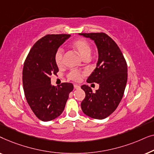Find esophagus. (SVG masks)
I'll list each match as a JSON object with an SVG mask.
<instances>
[{"instance_id":"obj_1","label":"esophagus","mask_w":154,"mask_h":154,"mask_svg":"<svg viewBox=\"0 0 154 154\" xmlns=\"http://www.w3.org/2000/svg\"><path fill=\"white\" fill-rule=\"evenodd\" d=\"M73 87H74L75 89H79V88H81V86L78 85V84H74V85H73Z\"/></svg>"}]
</instances>
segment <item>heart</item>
<instances>
[{"label":"heart","mask_w":154,"mask_h":154,"mask_svg":"<svg viewBox=\"0 0 154 154\" xmlns=\"http://www.w3.org/2000/svg\"><path fill=\"white\" fill-rule=\"evenodd\" d=\"M72 46L79 52L80 54L85 59L88 60L89 58L90 52H91V47L89 42L86 41L85 39L79 38L75 39L72 42ZM54 62L58 67L62 66L64 64V52L63 50L60 48L57 50L54 53ZM67 77L69 79L73 81H79L81 79V73L80 71L75 70H71L69 71L67 74Z\"/></svg>","instance_id":"b5f03b06"}]
</instances>
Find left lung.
<instances>
[{
  "label": "left lung",
  "mask_w": 154,
  "mask_h": 154,
  "mask_svg": "<svg viewBox=\"0 0 154 154\" xmlns=\"http://www.w3.org/2000/svg\"><path fill=\"white\" fill-rule=\"evenodd\" d=\"M80 34L93 40L97 47V67L87 82L100 84L95 92L88 85L81 86L85 92L81 102L82 111L93 119H106L116 109L123 98L128 80L127 63L116 42L105 33Z\"/></svg>",
  "instance_id": "1"
}]
</instances>
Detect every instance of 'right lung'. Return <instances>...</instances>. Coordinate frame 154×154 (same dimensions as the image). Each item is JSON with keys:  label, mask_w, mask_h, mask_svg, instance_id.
Listing matches in <instances>:
<instances>
[{"label": "right lung", "mask_w": 154, "mask_h": 154, "mask_svg": "<svg viewBox=\"0 0 154 154\" xmlns=\"http://www.w3.org/2000/svg\"><path fill=\"white\" fill-rule=\"evenodd\" d=\"M69 37V34L45 35L33 45L25 60L22 71L25 97L35 116L43 121H50L62 114L73 89L71 83L56 87L50 83V75L59 71L54 53Z\"/></svg>", "instance_id": "add662e5"}]
</instances>
